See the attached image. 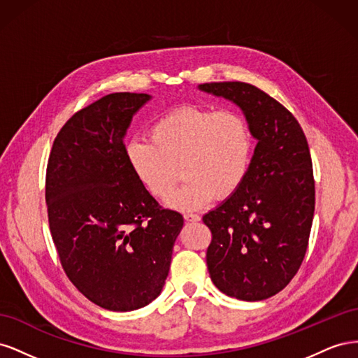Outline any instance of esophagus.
<instances>
[{"instance_id":"esophagus-1","label":"esophagus","mask_w":358,"mask_h":358,"mask_svg":"<svg viewBox=\"0 0 358 358\" xmlns=\"http://www.w3.org/2000/svg\"><path fill=\"white\" fill-rule=\"evenodd\" d=\"M183 218H185V221L188 222H199L201 220V216L197 213H185L183 215Z\"/></svg>"}]
</instances>
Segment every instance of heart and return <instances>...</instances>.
Here are the masks:
<instances>
[{"mask_svg": "<svg viewBox=\"0 0 358 358\" xmlns=\"http://www.w3.org/2000/svg\"><path fill=\"white\" fill-rule=\"evenodd\" d=\"M149 140H131L127 159L136 178L155 199L171 208L196 210L229 199L241 189L251 167L254 140L246 119L236 110L183 106L158 117Z\"/></svg>", "mask_w": 358, "mask_h": 358, "instance_id": "b5f03b06", "label": "heart"}]
</instances>
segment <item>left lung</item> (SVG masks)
Segmentation results:
<instances>
[{
    "label": "left lung",
    "mask_w": 358,
    "mask_h": 358,
    "mask_svg": "<svg viewBox=\"0 0 358 358\" xmlns=\"http://www.w3.org/2000/svg\"><path fill=\"white\" fill-rule=\"evenodd\" d=\"M199 90L242 109L257 146L241 189L203 216L212 231L206 252L212 282L246 301L272 297L305 258L315 210V182L305 133L289 110L245 82Z\"/></svg>",
    "instance_id": "8db88e82"
}]
</instances>
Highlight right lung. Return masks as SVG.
Returning <instances> with one entry per match:
<instances>
[{"mask_svg":"<svg viewBox=\"0 0 358 358\" xmlns=\"http://www.w3.org/2000/svg\"><path fill=\"white\" fill-rule=\"evenodd\" d=\"M148 94L115 92L74 113L53 142L46 204L64 272L95 305L128 312L155 300L183 218L136 178L124 137Z\"/></svg>","mask_w":358,"mask_h":358,"instance_id":"obj_1","label":"right lung"}]
</instances>
